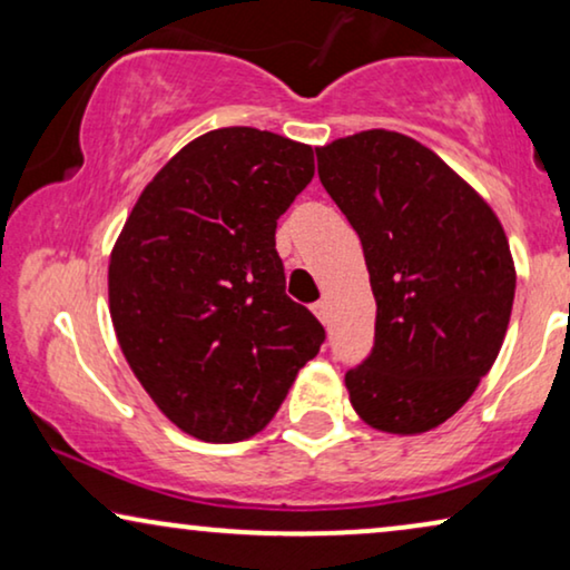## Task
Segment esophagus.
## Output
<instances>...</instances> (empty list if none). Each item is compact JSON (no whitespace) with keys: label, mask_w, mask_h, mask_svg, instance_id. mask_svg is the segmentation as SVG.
<instances>
[{"label":"esophagus","mask_w":570,"mask_h":570,"mask_svg":"<svg viewBox=\"0 0 570 570\" xmlns=\"http://www.w3.org/2000/svg\"><path fill=\"white\" fill-rule=\"evenodd\" d=\"M311 308H314V314L318 316V322H322V324L330 322V303H326L324 298H322V301H316L314 306H311Z\"/></svg>","instance_id":"esophagus-1"}]
</instances>
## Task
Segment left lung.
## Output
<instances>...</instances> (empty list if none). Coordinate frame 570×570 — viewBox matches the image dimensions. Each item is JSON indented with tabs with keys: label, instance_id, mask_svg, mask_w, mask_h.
Instances as JSON below:
<instances>
[{
	"label": "left lung",
	"instance_id": "obj_1",
	"mask_svg": "<svg viewBox=\"0 0 570 570\" xmlns=\"http://www.w3.org/2000/svg\"><path fill=\"white\" fill-rule=\"evenodd\" d=\"M318 178L353 225L376 298L371 353L350 402L386 433H425L495 363L517 275L485 202L412 137L368 129L318 147Z\"/></svg>",
	"mask_w": 570,
	"mask_h": 570
}]
</instances>
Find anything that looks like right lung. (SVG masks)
<instances>
[{"label":"right lung","instance_id":"add662e5","mask_svg":"<svg viewBox=\"0 0 570 570\" xmlns=\"http://www.w3.org/2000/svg\"><path fill=\"white\" fill-rule=\"evenodd\" d=\"M314 178L308 145L252 127L194 139L147 184L111 254L116 337L163 415L244 441L283 404L326 332L285 295L279 215Z\"/></svg>","mask_w":570,"mask_h":570}]
</instances>
